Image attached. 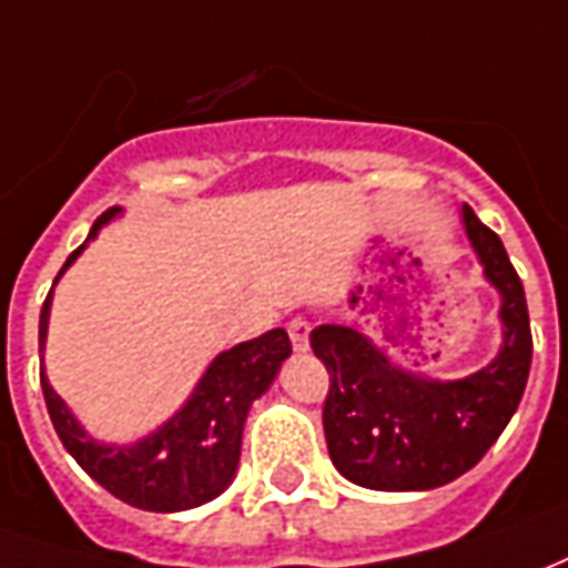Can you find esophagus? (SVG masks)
Instances as JSON below:
<instances>
[{"label": "esophagus", "instance_id": "esophagus-1", "mask_svg": "<svg viewBox=\"0 0 568 568\" xmlns=\"http://www.w3.org/2000/svg\"><path fill=\"white\" fill-rule=\"evenodd\" d=\"M288 338H292V347H295V351H307V341H311V323H307L304 316L288 320Z\"/></svg>", "mask_w": 568, "mask_h": 568}]
</instances>
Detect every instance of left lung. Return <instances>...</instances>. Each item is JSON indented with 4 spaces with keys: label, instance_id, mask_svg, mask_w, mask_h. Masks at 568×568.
I'll list each match as a JSON object with an SVG mask.
<instances>
[{
    "label": "left lung",
    "instance_id": "1",
    "mask_svg": "<svg viewBox=\"0 0 568 568\" xmlns=\"http://www.w3.org/2000/svg\"><path fill=\"white\" fill-rule=\"evenodd\" d=\"M464 230L483 271L501 295L505 344L477 375L430 381L390 366V359L351 325H320L313 353L328 368L323 406L325 443L344 477L381 491L446 486L489 452L517 412L529 366L532 328L526 292L498 233L470 205Z\"/></svg>",
    "mask_w": 568,
    "mask_h": 568
}]
</instances>
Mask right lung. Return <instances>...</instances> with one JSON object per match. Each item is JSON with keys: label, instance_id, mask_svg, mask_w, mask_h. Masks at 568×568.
<instances>
[{"label": "right lung", "instance_id": "obj_1", "mask_svg": "<svg viewBox=\"0 0 568 568\" xmlns=\"http://www.w3.org/2000/svg\"><path fill=\"white\" fill-rule=\"evenodd\" d=\"M119 209H106L94 221L89 240L98 236ZM85 240V243H89ZM85 245H79L67 257L61 273L73 264ZM58 273V276H61ZM58 283V280H54ZM51 292L39 316V341H45L49 328ZM292 353V341L285 328H273L255 341H243L217 356L196 384L187 406L134 446H101L79 427L63 399L51 390L42 372V396L49 406L51 424L61 436L63 449L79 462V467L94 483H101L110 495L125 505L156 514L187 510L212 501L227 489L240 464L243 424L257 396L271 387L283 359Z\"/></svg>", "mask_w": 568, "mask_h": 568}]
</instances>
